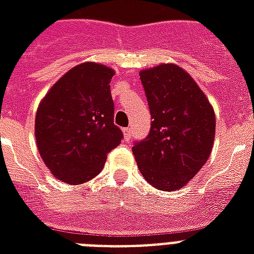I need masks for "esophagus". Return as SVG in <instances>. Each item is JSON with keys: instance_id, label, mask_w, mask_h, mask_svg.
I'll list each match as a JSON object with an SVG mask.
<instances>
[{"instance_id": "1", "label": "esophagus", "mask_w": 254, "mask_h": 254, "mask_svg": "<svg viewBox=\"0 0 254 254\" xmlns=\"http://www.w3.org/2000/svg\"><path fill=\"white\" fill-rule=\"evenodd\" d=\"M130 134H131V127H125V129H124V137H125L127 141L130 138Z\"/></svg>"}]
</instances>
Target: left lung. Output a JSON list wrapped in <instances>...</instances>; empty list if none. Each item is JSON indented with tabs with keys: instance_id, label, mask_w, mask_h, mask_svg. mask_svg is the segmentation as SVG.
I'll list each match as a JSON object with an SVG mask.
<instances>
[{
	"instance_id": "8db88e82",
	"label": "left lung",
	"mask_w": 254,
	"mask_h": 254,
	"mask_svg": "<svg viewBox=\"0 0 254 254\" xmlns=\"http://www.w3.org/2000/svg\"><path fill=\"white\" fill-rule=\"evenodd\" d=\"M153 119L146 139L135 143L137 166L153 187H185L211 155L215 111L196 81L174 63L139 71Z\"/></svg>"
}]
</instances>
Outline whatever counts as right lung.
Listing matches in <instances>:
<instances>
[{"mask_svg":"<svg viewBox=\"0 0 254 254\" xmlns=\"http://www.w3.org/2000/svg\"><path fill=\"white\" fill-rule=\"evenodd\" d=\"M115 69L85 62L50 88L35 116L41 158L54 177L81 185L103 170L108 153L119 146L123 131L113 124L111 95Z\"/></svg>","mask_w":254,"mask_h":254,"instance_id":"right-lung-1","label":"right lung"}]
</instances>
